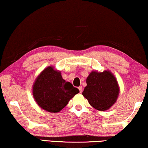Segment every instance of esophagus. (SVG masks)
Listing matches in <instances>:
<instances>
[{"instance_id": "obj_1", "label": "esophagus", "mask_w": 148, "mask_h": 148, "mask_svg": "<svg viewBox=\"0 0 148 148\" xmlns=\"http://www.w3.org/2000/svg\"><path fill=\"white\" fill-rule=\"evenodd\" d=\"M78 89H79V90H80V93H82V86L78 87Z\"/></svg>"}]
</instances>
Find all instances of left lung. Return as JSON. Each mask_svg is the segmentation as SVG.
Wrapping results in <instances>:
<instances>
[{
    "mask_svg": "<svg viewBox=\"0 0 148 148\" xmlns=\"http://www.w3.org/2000/svg\"><path fill=\"white\" fill-rule=\"evenodd\" d=\"M86 84L82 95L94 108L105 111L115 103L119 94V86L111 72H92L86 79Z\"/></svg>",
    "mask_w": 148,
    "mask_h": 148,
    "instance_id": "1",
    "label": "left lung"
}]
</instances>
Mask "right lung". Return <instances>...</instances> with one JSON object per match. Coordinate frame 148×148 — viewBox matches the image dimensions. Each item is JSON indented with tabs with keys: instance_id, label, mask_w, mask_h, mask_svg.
<instances>
[{
	"instance_id": "add662e5",
	"label": "right lung",
	"mask_w": 148,
	"mask_h": 148,
	"mask_svg": "<svg viewBox=\"0 0 148 148\" xmlns=\"http://www.w3.org/2000/svg\"><path fill=\"white\" fill-rule=\"evenodd\" d=\"M79 92L51 66L41 72L33 85V96L39 106L54 113L63 109Z\"/></svg>"
}]
</instances>
